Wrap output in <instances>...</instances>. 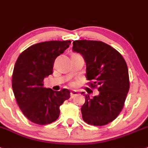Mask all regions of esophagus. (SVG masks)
<instances>
[{
    "instance_id": "34e87169",
    "label": "esophagus",
    "mask_w": 148,
    "mask_h": 148,
    "mask_svg": "<svg viewBox=\"0 0 148 148\" xmlns=\"http://www.w3.org/2000/svg\"><path fill=\"white\" fill-rule=\"evenodd\" d=\"M77 95V92H76V91H73V92H71V98H73V97H74V96H76Z\"/></svg>"
}]
</instances>
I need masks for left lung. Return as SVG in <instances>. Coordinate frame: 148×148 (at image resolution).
<instances>
[{"instance_id": "8db88e82", "label": "left lung", "mask_w": 148, "mask_h": 148, "mask_svg": "<svg viewBox=\"0 0 148 148\" xmlns=\"http://www.w3.org/2000/svg\"><path fill=\"white\" fill-rule=\"evenodd\" d=\"M73 51L83 56L86 78L91 88L98 86L99 95H85L81 107L87 124L103 126L116 119L124 107L130 88L128 68L120 53L101 41L75 40Z\"/></svg>"}]
</instances>
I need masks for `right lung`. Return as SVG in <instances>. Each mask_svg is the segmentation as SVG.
Instances as JSON below:
<instances>
[{
	"mask_svg": "<svg viewBox=\"0 0 148 148\" xmlns=\"http://www.w3.org/2000/svg\"><path fill=\"white\" fill-rule=\"evenodd\" d=\"M71 41L37 43L23 51L15 64L12 87L20 110L30 121L51 124L60 116V106L70 98V91L44 87V79L53 74L56 58L69 47Z\"/></svg>",
	"mask_w": 148,
	"mask_h": 148,
	"instance_id": "1",
	"label": "right lung"
}]
</instances>
